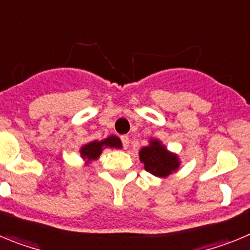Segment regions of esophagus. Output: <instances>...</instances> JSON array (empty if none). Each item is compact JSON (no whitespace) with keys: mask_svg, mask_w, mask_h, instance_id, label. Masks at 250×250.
Segmentation results:
<instances>
[{"mask_svg":"<svg viewBox=\"0 0 250 250\" xmlns=\"http://www.w3.org/2000/svg\"><path fill=\"white\" fill-rule=\"evenodd\" d=\"M121 141H123L124 149H127V147H129V143H130L129 136H127V135H123V136H121Z\"/></svg>","mask_w":250,"mask_h":250,"instance_id":"1","label":"esophagus"}]
</instances>
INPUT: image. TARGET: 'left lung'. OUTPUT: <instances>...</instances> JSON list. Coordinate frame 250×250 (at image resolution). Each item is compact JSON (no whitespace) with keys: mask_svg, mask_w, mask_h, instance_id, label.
Returning a JSON list of instances; mask_svg holds the SVG:
<instances>
[{"mask_svg":"<svg viewBox=\"0 0 250 250\" xmlns=\"http://www.w3.org/2000/svg\"><path fill=\"white\" fill-rule=\"evenodd\" d=\"M139 159L144 164V169L147 173L160 179L176 173L182 164L178 154L167 150L163 141L156 138H150L149 144L141 147Z\"/></svg>","mask_w":250,"mask_h":250,"instance_id":"8db88e82","label":"left lung"}]
</instances>
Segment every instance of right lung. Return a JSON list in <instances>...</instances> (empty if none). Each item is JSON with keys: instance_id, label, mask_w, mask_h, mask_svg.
<instances>
[{"instance_id": "1", "label": "right lung", "mask_w": 250, "mask_h": 250, "mask_svg": "<svg viewBox=\"0 0 250 250\" xmlns=\"http://www.w3.org/2000/svg\"><path fill=\"white\" fill-rule=\"evenodd\" d=\"M106 147H112V149H121L123 147V143H121L120 138L115 135H110L107 138L103 139V140H92L83 144L80 147L79 152L83 159V161L86 165H89L92 161L98 160L100 158L101 152Z\"/></svg>"}]
</instances>
